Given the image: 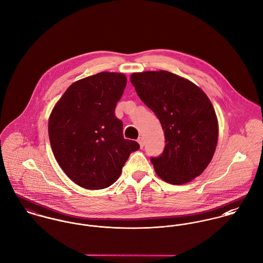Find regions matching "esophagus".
I'll return each instance as SVG.
<instances>
[{
  "label": "esophagus",
  "instance_id": "obj_1",
  "mask_svg": "<svg viewBox=\"0 0 263 263\" xmlns=\"http://www.w3.org/2000/svg\"><path fill=\"white\" fill-rule=\"evenodd\" d=\"M138 143L140 144V146H141V148H143L144 147V139L142 138V137H140L139 139H138Z\"/></svg>",
  "mask_w": 263,
  "mask_h": 263
}]
</instances>
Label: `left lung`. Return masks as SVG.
Masks as SVG:
<instances>
[{
  "label": "left lung",
  "mask_w": 263,
  "mask_h": 263,
  "mask_svg": "<svg viewBox=\"0 0 263 263\" xmlns=\"http://www.w3.org/2000/svg\"><path fill=\"white\" fill-rule=\"evenodd\" d=\"M130 82L164 130V151L151 158L157 175L178 185L199 176L213 159L219 136L209 97L192 82L167 71L135 73Z\"/></svg>",
  "instance_id": "1"
}]
</instances>
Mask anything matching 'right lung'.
I'll use <instances>...</instances> for the list:
<instances>
[{"instance_id": "add662e5", "label": "right lung", "mask_w": 263, "mask_h": 263, "mask_svg": "<svg viewBox=\"0 0 263 263\" xmlns=\"http://www.w3.org/2000/svg\"><path fill=\"white\" fill-rule=\"evenodd\" d=\"M126 86L120 73L101 72L73 83L53 107L48 136L54 158L81 187L113 184L130 153L140 145L125 140L116 103Z\"/></svg>"}]
</instances>
